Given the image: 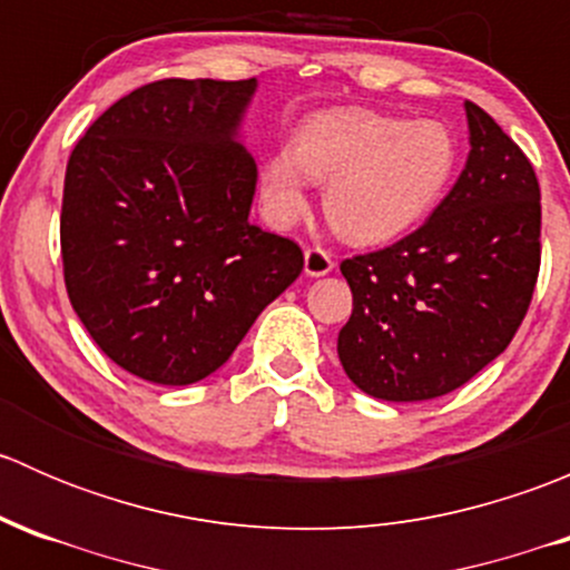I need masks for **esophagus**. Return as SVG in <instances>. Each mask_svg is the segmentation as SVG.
Returning <instances> with one entry per match:
<instances>
[{"label":"esophagus","instance_id":"34e87169","mask_svg":"<svg viewBox=\"0 0 570 570\" xmlns=\"http://www.w3.org/2000/svg\"><path fill=\"white\" fill-rule=\"evenodd\" d=\"M333 269L331 253L322 248H308L306 250V275L312 278H320V275H327Z\"/></svg>","mask_w":570,"mask_h":570}]
</instances>
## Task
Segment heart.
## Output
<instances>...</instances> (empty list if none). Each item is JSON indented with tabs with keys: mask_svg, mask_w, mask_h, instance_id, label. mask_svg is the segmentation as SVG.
Listing matches in <instances>:
<instances>
[{
	"mask_svg": "<svg viewBox=\"0 0 570 570\" xmlns=\"http://www.w3.org/2000/svg\"><path fill=\"white\" fill-rule=\"evenodd\" d=\"M458 142L439 120H405L375 109H331L301 126L292 154L262 168L269 220L292 226L308 209V181L325 187V217L338 237L381 245L424 220L450 189Z\"/></svg>",
	"mask_w": 570,
	"mask_h": 570,
	"instance_id": "1",
	"label": "heart"
}]
</instances>
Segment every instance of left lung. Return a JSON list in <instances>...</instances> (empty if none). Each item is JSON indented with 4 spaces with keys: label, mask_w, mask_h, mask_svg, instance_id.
<instances>
[{
    "label": "left lung",
    "mask_w": 570,
    "mask_h": 570,
    "mask_svg": "<svg viewBox=\"0 0 570 570\" xmlns=\"http://www.w3.org/2000/svg\"><path fill=\"white\" fill-rule=\"evenodd\" d=\"M471 151L433 215L383 250L344 258L353 314L338 361L370 396L450 394L519 331L540 269V187L532 163L465 101Z\"/></svg>",
    "instance_id": "8db88e82"
}]
</instances>
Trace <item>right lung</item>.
<instances>
[{
	"mask_svg": "<svg viewBox=\"0 0 570 570\" xmlns=\"http://www.w3.org/2000/svg\"><path fill=\"white\" fill-rule=\"evenodd\" d=\"M256 79H159L90 124L66 168L68 301L101 353L159 386L220 370L301 275L303 250L248 220L237 140Z\"/></svg>",
	"mask_w": 570,
	"mask_h": 570,
	"instance_id": "obj_1",
	"label": "right lung"
}]
</instances>
